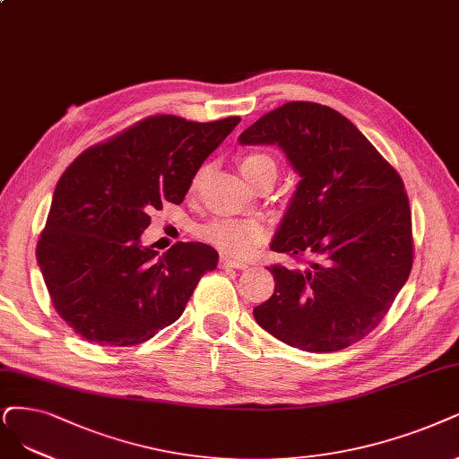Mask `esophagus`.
Masks as SVG:
<instances>
[{"instance_id": "1", "label": "esophagus", "mask_w": 459, "mask_h": 459, "mask_svg": "<svg viewBox=\"0 0 459 459\" xmlns=\"http://www.w3.org/2000/svg\"><path fill=\"white\" fill-rule=\"evenodd\" d=\"M219 268H234V270H244V268H247V264L246 263H242V261H234V259H230V257H221L219 259Z\"/></svg>"}]
</instances>
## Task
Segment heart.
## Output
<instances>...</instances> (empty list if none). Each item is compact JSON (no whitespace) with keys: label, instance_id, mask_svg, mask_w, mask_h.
<instances>
[{"label":"heart","instance_id":"heart-1","mask_svg":"<svg viewBox=\"0 0 459 459\" xmlns=\"http://www.w3.org/2000/svg\"><path fill=\"white\" fill-rule=\"evenodd\" d=\"M240 169L246 179L253 185L263 178H274L278 176V162L274 157L266 155V152H247L240 159ZM208 174V168L204 166L198 169L195 176L193 189L204 181ZM200 236L217 249H221L225 255L230 257H247L249 253L255 251V247L264 240L266 230L257 221L251 219H217L200 229Z\"/></svg>","mask_w":459,"mask_h":459}]
</instances>
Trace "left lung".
<instances>
[{
    "label": "left lung",
    "instance_id": "1",
    "mask_svg": "<svg viewBox=\"0 0 459 459\" xmlns=\"http://www.w3.org/2000/svg\"><path fill=\"white\" fill-rule=\"evenodd\" d=\"M240 145H276L300 176L270 249L307 253L273 266L274 295L253 310L287 346L344 350L377 329L412 268V221L395 169L338 111L290 101L244 130Z\"/></svg>",
    "mask_w": 459,
    "mask_h": 459
}]
</instances>
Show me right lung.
Segmentation results:
<instances>
[{
  "instance_id": "right-lung-1",
  "label": "right lung",
  "mask_w": 459,
  "mask_h": 459,
  "mask_svg": "<svg viewBox=\"0 0 459 459\" xmlns=\"http://www.w3.org/2000/svg\"><path fill=\"white\" fill-rule=\"evenodd\" d=\"M240 117L193 123L155 115L91 147L65 169L38 242L58 316L84 341L134 346L172 325L217 266L208 244L143 246L149 213L181 204L202 162Z\"/></svg>"
}]
</instances>
